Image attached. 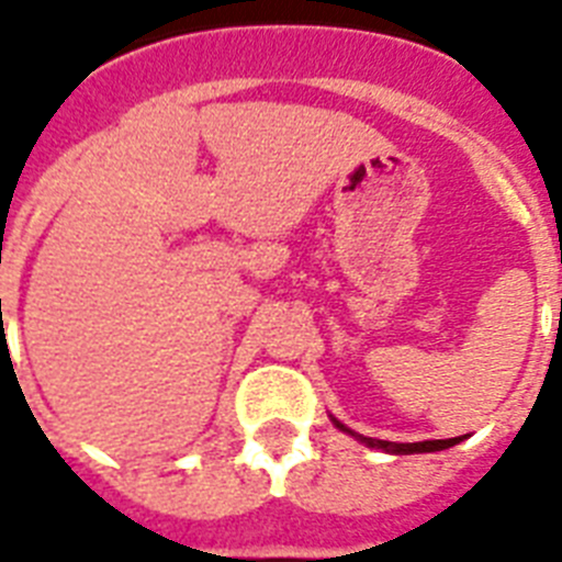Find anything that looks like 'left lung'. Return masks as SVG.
Listing matches in <instances>:
<instances>
[{
  "label": "left lung",
  "instance_id": "1",
  "mask_svg": "<svg viewBox=\"0 0 562 562\" xmlns=\"http://www.w3.org/2000/svg\"><path fill=\"white\" fill-rule=\"evenodd\" d=\"M335 426L344 428L338 419H335ZM344 431H350V428H344ZM352 435V431H350ZM361 443L375 446V449H384V452L393 454H414V452H440V449H449V446L461 443V437H449V440H419V443H391V440H375V437H361L356 435Z\"/></svg>",
  "mask_w": 562,
  "mask_h": 562
}]
</instances>
